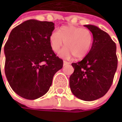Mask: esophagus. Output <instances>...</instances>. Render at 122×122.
Segmentation results:
<instances>
[{"instance_id": "34e87169", "label": "esophagus", "mask_w": 122, "mask_h": 122, "mask_svg": "<svg viewBox=\"0 0 122 122\" xmlns=\"http://www.w3.org/2000/svg\"><path fill=\"white\" fill-rule=\"evenodd\" d=\"M69 64V62H66V61H63V65L64 66H66V65H68Z\"/></svg>"}]
</instances>
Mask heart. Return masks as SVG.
Instances as JSON below:
<instances>
[{
    "label": "heart",
    "instance_id": "b5f03b06",
    "mask_svg": "<svg viewBox=\"0 0 122 122\" xmlns=\"http://www.w3.org/2000/svg\"><path fill=\"white\" fill-rule=\"evenodd\" d=\"M51 48L55 53L60 51L64 44L66 47L60 52V56L68 58L72 56L76 59L85 57L91 49L93 35L86 28L69 25L61 28L60 32L53 31L49 36Z\"/></svg>",
    "mask_w": 122,
    "mask_h": 122
}]
</instances>
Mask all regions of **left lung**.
<instances>
[{
	"mask_svg": "<svg viewBox=\"0 0 122 122\" xmlns=\"http://www.w3.org/2000/svg\"><path fill=\"white\" fill-rule=\"evenodd\" d=\"M84 26L92 33L93 43L81 61L72 63L74 72L69 78V86L77 98L92 101L105 96L109 90L117 67V58L116 45L106 32L94 25Z\"/></svg>",
	"mask_w": 122,
	"mask_h": 122,
	"instance_id": "1",
	"label": "left lung"
}]
</instances>
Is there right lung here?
Listing matches in <instances>:
<instances>
[{"label": "right lung", "mask_w": 122, "mask_h": 122, "mask_svg": "<svg viewBox=\"0 0 122 122\" xmlns=\"http://www.w3.org/2000/svg\"><path fill=\"white\" fill-rule=\"evenodd\" d=\"M54 28L51 21L27 20L12 30L5 45L6 77L12 90L24 98L45 95L54 75L63 66L50 45Z\"/></svg>", "instance_id": "add662e5"}]
</instances>
